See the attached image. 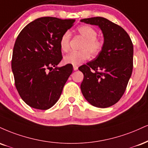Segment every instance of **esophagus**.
I'll return each mask as SVG.
<instances>
[{
  "label": "esophagus",
  "instance_id": "obj_1",
  "mask_svg": "<svg viewBox=\"0 0 148 148\" xmlns=\"http://www.w3.org/2000/svg\"><path fill=\"white\" fill-rule=\"evenodd\" d=\"M78 68H79V67H78V66H76V65H74V66H73V69H74V71L77 70Z\"/></svg>",
  "mask_w": 148,
  "mask_h": 148
}]
</instances>
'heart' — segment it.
<instances>
[{
	"label": "heart",
	"mask_w": 148,
	"mask_h": 148,
	"mask_svg": "<svg viewBox=\"0 0 148 148\" xmlns=\"http://www.w3.org/2000/svg\"><path fill=\"white\" fill-rule=\"evenodd\" d=\"M77 32L84 38L80 48L81 50L72 51L64 56L63 62L65 64L79 65L89 59L90 54L93 56L99 54L103 47V41L101 38H97V32L93 27L88 25H82L77 28ZM69 39L70 33L69 32H65L60 37L59 45L63 52L69 50Z\"/></svg>",
	"instance_id": "1"
}]
</instances>
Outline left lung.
I'll list each match as a JSON object with an SVG mask.
<instances>
[{
	"label": "left lung",
	"instance_id": "left-lung-1",
	"mask_svg": "<svg viewBox=\"0 0 148 148\" xmlns=\"http://www.w3.org/2000/svg\"><path fill=\"white\" fill-rule=\"evenodd\" d=\"M102 31L103 47L98 56L79 67L84 78L81 90L92 106L106 108L120 100L133 69V44L121 27L103 17L81 19Z\"/></svg>",
	"mask_w": 148,
	"mask_h": 148
}]
</instances>
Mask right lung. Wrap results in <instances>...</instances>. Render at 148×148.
I'll return each mask as SVG.
<instances>
[{
  "mask_svg": "<svg viewBox=\"0 0 148 148\" xmlns=\"http://www.w3.org/2000/svg\"><path fill=\"white\" fill-rule=\"evenodd\" d=\"M74 22V19L38 18L18 36L12 54V72L19 95L31 108L49 109L59 99L73 70L70 64L57 67L63 58L59 40Z\"/></svg>",
  "mask_w": 148,
  "mask_h": 148,
  "instance_id": "add662e5",
  "label": "right lung"
}]
</instances>
